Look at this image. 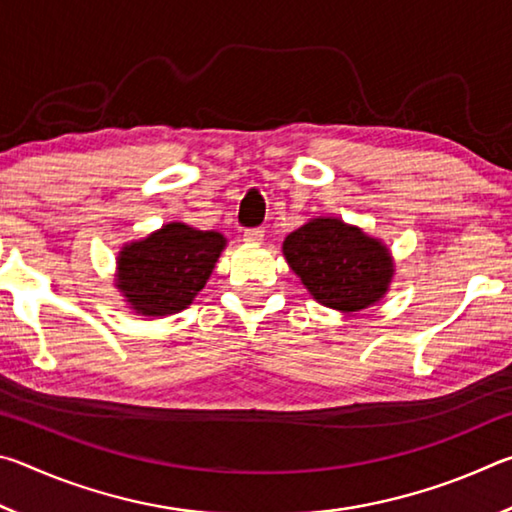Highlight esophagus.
Wrapping results in <instances>:
<instances>
[{
    "label": "esophagus",
    "instance_id": "1",
    "mask_svg": "<svg viewBox=\"0 0 512 512\" xmlns=\"http://www.w3.org/2000/svg\"><path fill=\"white\" fill-rule=\"evenodd\" d=\"M264 239V230L262 228H248L244 230V241L248 244H259V241Z\"/></svg>",
    "mask_w": 512,
    "mask_h": 512
}]
</instances>
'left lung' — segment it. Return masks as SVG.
Here are the masks:
<instances>
[{
    "label": "left lung",
    "instance_id": "8db88e82",
    "mask_svg": "<svg viewBox=\"0 0 512 512\" xmlns=\"http://www.w3.org/2000/svg\"><path fill=\"white\" fill-rule=\"evenodd\" d=\"M284 257L320 305L359 311L384 296L393 277L386 246L339 219H314L284 239Z\"/></svg>",
    "mask_w": 512,
    "mask_h": 512
}]
</instances>
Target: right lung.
Listing matches in <instances>:
<instances>
[{"label": "right lung", "mask_w": 512, "mask_h": 512, "mask_svg": "<svg viewBox=\"0 0 512 512\" xmlns=\"http://www.w3.org/2000/svg\"><path fill=\"white\" fill-rule=\"evenodd\" d=\"M219 232L167 223L119 255L117 289L142 316H167L192 305L219 259Z\"/></svg>", "instance_id": "obj_1"}]
</instances>
